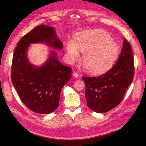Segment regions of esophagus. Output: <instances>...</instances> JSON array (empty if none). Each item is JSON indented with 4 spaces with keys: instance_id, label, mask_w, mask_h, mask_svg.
I'll return each instance as SVG.
<instances>
[{
    "instance_id": "1",
    "label": "esophagus",
    "mask_w": 146,
    "mask_h": 146,
    "mask_svg": "<svg viewBox=\"0 0 146 146\" xmlns=\"http://www.w3.org/2000/svg\"><path fill=\"white\" fill-rule=\"evenodd\" d=\"M73 77H75V78H78L79 75H78V73H77V72H74L73 73Z\"/></svg>"
}]
</instances>
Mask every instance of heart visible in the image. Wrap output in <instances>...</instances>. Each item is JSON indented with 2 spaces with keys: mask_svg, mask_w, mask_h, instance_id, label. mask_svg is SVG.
<instances>
[{
  "mask_svg": "<svg viewBox=\"0 0 146 146\" xmlns=\"http://www.w3.org/2000/svg\"><path fill=\"white\" fill-rule=\"evenodd\" d=\"M68 58L71 62L78 60L80 52L83 53L82 64L87 72L100 75L113 66L119 53L117 44L103 30L95 29L78 33L75 41L69 39L66 42Z\"/></svg>",
  "mask_w": 146,
  "mask_h": 146,
  "instance_id": "1",
  "label": "heart"
}]
</instances>
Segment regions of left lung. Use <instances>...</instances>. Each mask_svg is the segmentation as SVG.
<instances>
[{
    "mask_svg": "<svg viewBox=\"0 0 146 146\" xmlns=\"http://www.w3.org/2000/svg\"><path fill=\"white\" fill-rule=\"evenodd\" d=\"M134 65L130 43L125 39L117 63L97 77L83 76L87 106L93 111L105 113L117 107L134 78Z\"/></svg>",
    "mask_w": 146,
    "mask_h": 146,
    "instance_id": "obj_1",
    "label": "left lung"
}]
</instances>
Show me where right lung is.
<instances>
[{
  "instance_id": "add662e5",
  "label": "right lung",
  "mask_w": 146,
  "mask_h": 146,
  "mask_svg": "<svg viewBox=\"0 0 146 146\" xmlns=\"http://www.w3.org/2000/svg\"><path fill=\"white\" fill-rule=\"evenodd\" d=\"M35 43H45L56 50L63 49L54 27L36 26L17 43L12 59L11 80L27 107L36 113L49 114L59 106L61 89L71 78V68L58 61L54 50L41 66L32 64L27 52L31 44Z\"/></svg>"
}]
</instances>
